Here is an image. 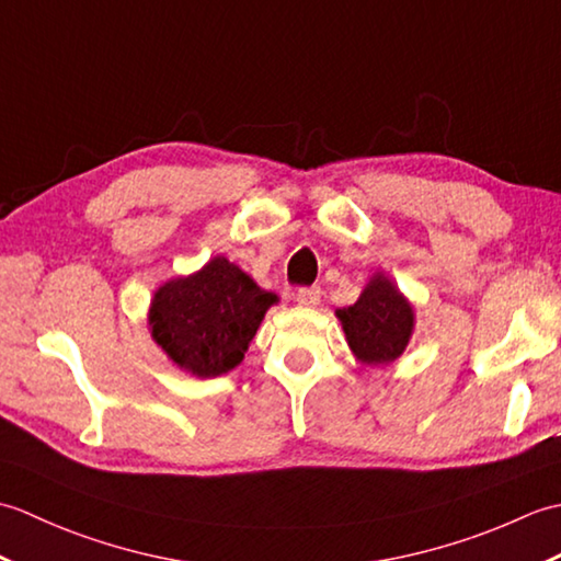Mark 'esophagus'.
<instances>
[{"label":"esophagus","instance_id":"esophagus-1","mask_svg":"<svg viewBox=\"0 0 561 561\" xmlns=\"http://www.w3.org/2000/svg\"><path fill=\"white\" fill-rule=\"evenodd\" d=\"M296 301L301 306H318L320 304V289L318 287H301L296 291Z\"/></svg>","mask_w":561,"mask_h":561}]
</instances>
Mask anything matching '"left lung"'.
<instances>
[{"instance_id":"1","label":"left lung","mask_w":561,"mask_h":561,"mask_svg":"<svg viewBox=\"0 0 561 561\" xmlns=\"http://www.w3.org/2000/svg\"><path fill=\"white\" fill-rule=\"evenodd\" d=\"M337 318L342 320L352 352L364 364L398 359L408 347L414 325L412 306L383 274H376L359 301L342 308Z\"/></svg>"}]
</instances>
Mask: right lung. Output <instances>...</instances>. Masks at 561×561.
Instances as JSON below:
<instances>
[{
    "mask_svg": "<svg viewBox=\"0 0 561 561\" xmlns=\"http://www.w3.org/2000/svg\"><path fill=\"white\" fill-rule=\"evenodd\" d=\"M277 296L243 270L214 257L193 277L173 279L153 296L151 335L185 371L214 378L241 364L260 320Z\"/></svg>",
    "mask_w": 561,
    "mask_h": 561,
    "instance_id": "right-lung-1",
    "label": "right lung"
}]
</instances>
